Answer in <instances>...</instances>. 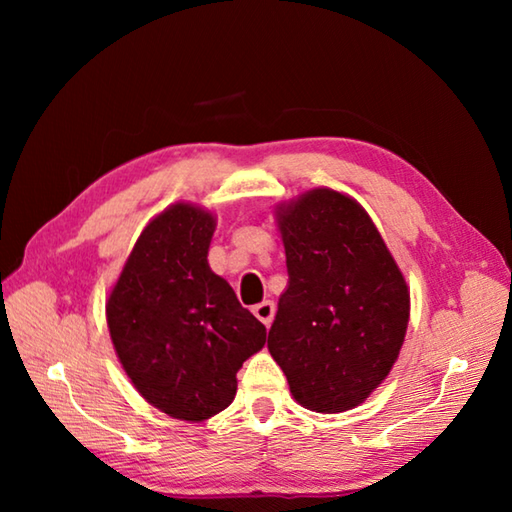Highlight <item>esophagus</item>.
<instances>
[{
	"label": "esophagus",
	"mask_w": 512,
	"mask_h": 512,
	"mask_svg": "<svg viewBox=\"0 0 512 512\" xmlns=\"http://www.w3.org/2000/svg\"><path fill=\"white\" fill-rule=\"evenodd\" d=\"M253 314L268 328V325L273 323V317H275V303L268 301V299L262 301V303H257V306L253 308Z\"/></svg>",
	"instance_id": "esophagus-1"
}]
</instances>
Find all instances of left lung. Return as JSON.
<instances>
[{
    "label": "left lung",
    "mask_w": 512,
    "mask_h": 512,
    "mask_svg": "<svg viewBox=\"0 0 512 512\" xmlns=\"http://www.w3.org/2000/svg\"><path fill=\"white\" fill-rule=\"evenodd\" d=\"M288 288L268 352L290 394L317 413L354 409L389 376L409 325V286L372 217L317 187L275 209Z\"/></svg>",
    "instance_id": "left-lung-1"
}]
</instances>
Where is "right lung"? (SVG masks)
Returning a JSON list of instances; mask_svg holds the SVG:
<instances>
[{
    "instance_id": "add662e5",
    "label": "right lung",
    "mask_w": 512,
    "mask_h": 512,
    "mask_svg": "<svg viewBox=\"0 0 512 512\" xmlns=\"http://www.w3.org/2000/svg\"><path fill=\"white\" fill-rule=\"evenodd\" d=\"M217 220L176 202L143 228L105 303L118 361L167 416L202 422L231 405L237 372L266 328L209 266Z\"/></svg>"
}]
</instances>
